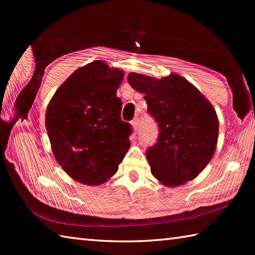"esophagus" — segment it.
I'll use <instances>...</instances> for the list:
<instances>
[{
	"label": "esophagus",
	"instance_id": "1",
	"mask_svg": "<svg viewBox=\"0 0 255 255\" xmlns=\"http://www.w3.org/2000/svg\"><path fill=\"white\" fill-rule=\"evenodd\" d=\"M131 125L133 127V130H135V132H137L138 130H139V119L138 118H135L131 122Z\"/></svg>",
	"mask_w": 255,
	"mask_h": 255
}]
</instances>
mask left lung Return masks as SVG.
<instances>
[{"instance_id":"left-lung-1","label":"left lung","mask_w":255,"mask_h":255,"mask_svg":"<svg viewBox=\"0 0 255 255\" xmlns=\"http://www.w3.org/2000/svg\"><path fill=\"white\" fill-rule=\"evenodd\" d=\"M128 82L145 94L147 112L158 127L156 143L146 150L152 174L169 187L195 179L217 144L218 119L213 106L176 74L155 80L130 73Z\"/></svg>"}]
</instances>
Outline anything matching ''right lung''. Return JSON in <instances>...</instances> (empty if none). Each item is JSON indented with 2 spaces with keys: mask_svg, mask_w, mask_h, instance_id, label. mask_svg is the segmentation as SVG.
<instances>
[{
  "mask_svg": "<svg viewBox=\"0 0 255 255\" xmlns=\"http://www.w3.org/2000/svg\"><path fill=\"white\" fill-rule=\"evenodd\" d=\"M124 73L101 60L76 70L60 85L46 112V129L57 162L88 185L106 182L130 147L131 125L117 97Z\"/></svg>",
  "mask_w": 255,
  "mask_h": 255,
  "instance_id": "obj_1",
  "label": "right lung"
}]
</instances>
